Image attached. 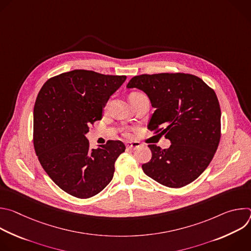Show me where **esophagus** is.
<instances>
[{
    "instance_id": "34e87169",
    "label": "esophagus",
    "mask_w": 251,
    "mask_h": 251,
    "mask_svg": "<svg viewBox=\"0 0 251 251\" xmlns=\"http://www.w3.org/2000/svg\"><path fill=\"white\" fill-rule=\"evenodd\" d=\"M141 146V144L139 142H127L126 143V147L128 148V149H130V150H132V149H136V148H138V147H140Z\"/></svg>"
}]
</instances>
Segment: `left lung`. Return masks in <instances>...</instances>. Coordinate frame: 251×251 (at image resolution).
Instances as JSON below:
<instances>
[{
  "label": "left lung",
  "mask_w": 251,
  "mask_h": 251,
  "mask_svg": "<svg viewBox=\"0 0 251 251\" xmlns=\"http://www.w3.org/2000/svg\"><path fill=\"white\" fill-rule=\"evenodd\" d=\"M128 88L144 91L156 109L148 129L171 141L168 149L151 144L144 173L169 188L185 187L207 168L221 139V107L216 92L189 74L142 75Z\"/></svg>",
  "instance_id": "1"
}]
</instances>
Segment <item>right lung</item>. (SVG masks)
Here are the masks:
<instances>
[{"mask_svg":"<svg viewBox=\"0 0 251 251\" xmlns=\"http://www.w3.org/2000/svg\"><path fill=\"white\" fill-rule=\"evenodd\" d=\"M125 80V75L75 69L50 78L40 90L33 107V146L46 173L65 193L88 199L111 182L125 145L109 140L91 149L85 134Z\"/></svg>","mask_w":251,"mask_h":251,"instance_id":"add662e5","label":"right lung"}]
</instances>
